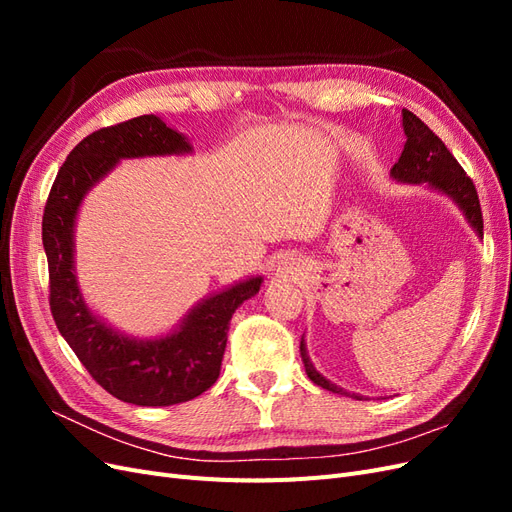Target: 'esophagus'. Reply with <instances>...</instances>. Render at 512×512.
I'll use <instances>...</instances> for the list:
<instances>
[{
	"instance_id": "1",
	"label": "esophagus",
	"mask_w": 512,
	"mask_h": 512,
	"mask_svg": "<svg viewBox=\"0 0 512 512\" xmlns=\"http://www.w3.org/2000/svg\"><path fill=\"white\" fill-rule=\"evenodd\" d=\"M294 271H297V267H294V262L288 258H284L280 265H277V273H282V275H290Z\"/></svg>"
}]
</instances>
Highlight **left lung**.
Instances as JSON below:
<instances>
[{"label": "left lung", "instance_id": "8db88e82", "mask_svg": "<svg viewBox=\"0 0 512 512\" xmlns=\"http://www.w3.org/2000/svg\"><path fill=\"white\" fill-rule=\"evenodd\" d=\"M401 126H404L406 145L397 164L391 168V177L399 183H418L427 185L429 190L444 194L453 200L463 213V218L470 224L476 235L483 239V213H480L478 194L472 179L463 173L459 162L453 158V153L446 149L440 138L433 134L425 123L414 113H401ZM301 359L309 380L322 386V389L333 391L337 395H348L354 399H365L363 395L348 393L339 389L337 384L324 378L320 371L309 361L305 337H301Z\"/></svg>", "mask_w": 512, "mask_h": 512}]
</instances>
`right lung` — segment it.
Here are the masks:
<instances>
[{"label":"right lung","mask_w":512,"mask_h":512,"mask_svg":"<svg viewBox=\"0 0 512 512\" xmlns=\"http://www.w3.org/2000/svg\"><path fill=\"white\" fill-rule=\"evenodd\" d=\"M188 153H192L188 136L156 115L102 128L70 151L42 215L49 301L57 329L91 378L113 397L134 406L183 404L213 386L220 376L230 318L262 284V275H250L209 294L188 309L175 329L158 337L121 333L87 305L74 260L76 218L85 196L121 160Z\"/></svg>","instance_id":"add662e5"}]
</instances>
